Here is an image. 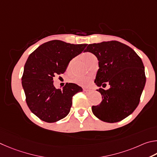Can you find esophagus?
I'll return each instance as SVG.
<instances>
[{
    "instance_id": "obj_1",
    "label": "esophagus",
    "mask_w": 157,
    "mask_h": 157,
    "mask_svg": "<svg viewBox=\"0 0 157 157\" xmlns=\"http://www.w3.org/2000/svg\"><path fill=\"white\" fill-rule=\"evenodd\" d=\"M83 92H85V93H90L92 92V90H86V89H83Z\"/></svg>"
}]
</instances>
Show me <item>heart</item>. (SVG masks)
I'll use <instances>...</instances> for the list:
<instances>
[{
	"label": "heart",
	"instance_id": "1",
	"mask_svg": "<svg viewBox=\"0 0 157 157\" xmlns=\"http://www.w3.org/2000/svg\"><path fill=\"white\" fill-rule=\"evenodd\" d=\"M82 58H83L85 63L87 64H89L93 60L97 59L94 54L90 53V52H86V53L83 54ZM72 81L74 83L80 85L83 87H88L92 83V78L90 76H76L73 78Z\"/></svg>",
	"mask_w": 157,
	"mask_h": 157
}]
</instances>
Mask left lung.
I'll use <instances>...</instances> for the list:
<instances>
[{"mask_svg":"<svg viewBox=\"0 0 157 157\" xmlns=\"http://www.w3.org/2000/svg\"><path fill=\"white\" fill-rule=\"evenodd\" d=\"M86 52L97 57L99 69L95 83L102 101L93 105V114L103 121L117 123L128 117L138 106L146 77L144 63L130 47L117 40L93 43ZM108 82L107 90L100 87Z\"/></svg>","mask_w":157,"mask_h":157,"instance_id":"1","label":"left lung"}]
</instances>
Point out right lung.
I'll return each mask as SVG.
<instances>
[{
  "instance_id": "obj_1",
  "label": "right lung",
  "mask_w": 157,
  "mask_h": 157,
  "mask_svg": "<svg viewBox=\"0 0 157 157\" xmlns=\"http://www.w3.org/2000/svg\"><path fill=\"white\" fill-rule=\"evenodd\" d=\"M87 45L53 40L42 44L29 56L25 64L22 86L27 106L40 120L54 123L69 114L73 96L83 89L68 83L63 90L56 89L53 78L64 74L70 60L82 53Z\"/></svg>"
}]
</instances>
